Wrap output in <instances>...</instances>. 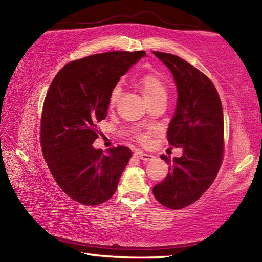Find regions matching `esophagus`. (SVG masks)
<instances>
[{"label":"esophagus","mask_w":262,"mask_h":262,"mask_svg":"<svg viewBox=\"0 0 262 262\" xmlns=\"http://www.w3.org/2000/svg\"><path fill=\"white\" fill-rule=\"evenodd\" d=\"M134 155H135V157L140 158V159H142V161H144V162H149V161H152V159H154L152 155L145 154L143 151H136Z\"/></svg>","instance_id":"obj_1"}]
</instances>
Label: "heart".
Segmentation results:
<instances>
[{
	"label": "heart",
	"instance_id": "b5f03b06",
	"mask_svg": "<svg viewBox=\"0 0 262 262\" xmlns=\"http://www.w3.org/2000/svg\"><path fill=\"white\" fill-rule=\"evenodd\" d=\"M137 86L143 95L144 99L147 103H151V101L156 100L158 98H166L167 96V89L166 84L163 81L162 77H159L156 74H145L137 79ZM121 89L120 86H115L112 91H111L110 98H108V106L110 107H114L117 101L120 97ZM150 137V130H139L136 133V139L140 142H148Z\"/></svg>",
	"mask_w": 262,
	"mask_h": 262
}]
</instances>
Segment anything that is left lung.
Returning a JSON list of instances; mask_svg holds the SVG:
<instances>
[{
    "label": "left lung",
    "mask_w": 262,
    "mask_h": 262,
    "mask_svg": "<svg viewBox=\"0 0 262 262\" xmlns=\"http://www.w3.org/2000/svg\"><path fill=\"white\" fill-rule=\"evenodd\" d=\"M173 75L178 98L167 128V141L183 155L173 161L162 155L168 173L152 189L155 198L170 209H181L210 187L223 158L224 119L220 96L205 74L168 53L152 52Z\"/></svg>",
    "instance_id": "left-lung-1"
}]
</instances>
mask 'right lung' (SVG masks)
<instances>
[{
    "label": "right lung",
    "mask_w": 262,
    "mask_h": 262,
    "mask_svg": "<svg viewBox=\"0 0 262 262\" xmlns=\"http://www.w3.org/2000/svg\"><path fill=\"white\" fill-rule=\"evenodd\" d=\"M144 51L107 52L69 62L53 79L41 115V149L63 192L81 205L97 206L117 190L132 157L118 145L107 154L92 147L97 123L107 115L111 91Z\"/></svg>",
    "instance_id": "obj_1"
}]
</instances>
